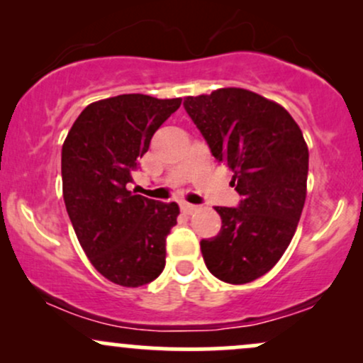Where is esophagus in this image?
Here are the masks:
<instances>
[{
	"mask_svg": "<svg viewBox=\"0 0 363 363\" xmlns=\"http://www.w3.org/2000/svg\"><path fill=\"white\" fill-rule=\"evenodd\" d=\"M181 210L184 211V213H193V211L196 210V206L194 205H191V203H186V201H181Z\"/></svg>",
	"mask_w": 363,
	"mask_h": 363,
	"instance_id": "esophagus-1",
	"label": "esophagus"
}]
</instances>
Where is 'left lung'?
Wrapping results in <instances>:
<instances>
[{"instance_id":"left-lung-1","label":"left lung","mask_w":363,"mask_h":363,"mask_svg":"<svg viewBox=\"0 0 363 363\" xmlns=\"http://www.w3.org/2000/svg\"><path fill=\"white\" fill-rule=\"evenodd\" d=\"M184 109L220 164L234 172L237 208L215 206L218 235L201 240L206 268L232 285L268 273L297 230L307 193L309 150L280 104L244 89L186 97Z\"/></svg>"}]
</instances>
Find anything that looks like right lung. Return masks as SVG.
Wrapping results in <instances>:
<instances>
[{"label": "right lung", "instance_id": "right-lung-1", "mask_svg": "<svg viewBox=\"0 0 363 363\" xmlns=\"http://www.w3.org/2000/svg\"><path fill=\"white\" fill-rule=\"evenodd\" d=\"M181 102L143 94L104 99L82 111L62 143L66 211L94 268L116 285H147L165 268L177 203L133 194L126 186L152 136Z\"/></svg>", "mask_w": 363, "mask_h": 363}]
</instances>
